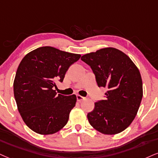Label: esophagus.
Masks as SVG:
<instances>
[{
  "mask_svg": "<svg viewBox=\"0 0 158 158\" xmlns=\"http://www.w3.org/2000/svg\"><path fill=\"white\" fill-rule=\"evenodd\" d=\"M76 97H77V100L78 101V102H82L83 100H84L85 99V97L81 96V95H79V94H77Z\"/></svg>",
  "mask_w": 158,
  "mask_h": 158,
  "instance_id": "esophagus-1",
  "label": "esophagus"
}]
</instances>
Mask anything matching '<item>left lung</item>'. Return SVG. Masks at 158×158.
<instances>
[{"label":"left lung","mask_w":158,"mask_h":158,"mask_svg":"<svg viewBox=\"0 0 158 158\" xmlns=\"http://www.w3.org/2000/svg\"><path fill=\"white\" fill-rule=\"evenodd\" d=\"M81 60L90 66L99 87H107L106 99L97 101L87 114L89 123L106 135L122 132L135 118L142 97L141 76L132 60L116 48L85 54Z\"/></svg>","instance_id":"1"}]
</instances>
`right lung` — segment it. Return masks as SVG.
<instances>
[{
	"label": "right lung",
	"instance_id": "obj_1",
	"mask_svg": "<svg viewBox=\"0 0 158 158\" xmlns=\"http://www.w3.org/2000/svg\"><path fill=\"white\" fill-rule=\"evenodd\" d=\"M81 58L52 48L42 47L27 54L17 68L14 95L23 120L35 133L49 135L66 125L75 106V94L57 95L56 82H63L69 67Z\"/></svg>",
	"mask_w": 158,
	"mask_h": 158
}]
</instances>
